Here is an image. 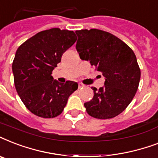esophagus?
<instances>
[{"mask_svg": "<svg viewBox=\"0 0 158 158\" xmlns=\"http://www.w3.org/2000/svg\"><path fill=\"white\" fill-rule=\"evenodd\" d=\"M84 85L83 84H81V83H79V89H82V88H84Z\"/></svg>", "mask_w": 158, "mask_h": 158, "instance_id": "34e87169", "label": "esophagus"}]
</instances>
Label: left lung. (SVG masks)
I'll return each instance as SVG.
<instances>
[{
  "label": "left lung",
  "instance_id": "left-lung-1",
  "mask_svg": "<svg viewBox=\"0 0 158 158\" xmlns=\"http://www.w3.org/2000/svg\"><path fill=\"white\" fill-rule=\"evenodd\" d=\"M80 59L90 62L105 77L104 86L92 88L94 98L84 103L89 115L110 119L124 111L134 98L140 80V69L133 50L120 38L92 28L75 32Z\"/></svg>",
  "mask_w": 158,
  "mask_h": 158
}]
</instances>
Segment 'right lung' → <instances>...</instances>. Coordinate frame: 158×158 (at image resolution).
Here are the masks:
<instances>
[{
  "label": "right lung",
  "mask_w": 158,
  "mask_h": 158,
  "mask_svg": "<svg viewBox=\"0 0 158 158\" xmlns=\"http://www.w3.org/2000/svg\"><path fill=\"white\" fill-rule=\"evenodd\" d=\"M76 41L73 31L54 28L39 32L17 49L12 64L16 91L34 115L53 118L63 111L78 84H60L52 72L63 53Z\"/></svg>",
  "instance_id": "obj_1"
}]
</instances>
